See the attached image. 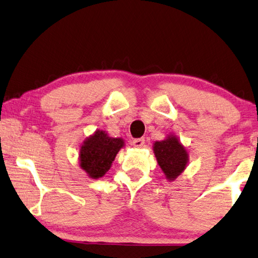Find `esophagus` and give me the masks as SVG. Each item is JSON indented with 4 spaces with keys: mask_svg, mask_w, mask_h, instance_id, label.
<instances>
[{
    "mask_svg": "<svg viewBox=\"0 0 258 258\" xmlns=\"http://www.w3.org/2000/svg\"><path fill=\"white\" fill-rule=\"evenodd\" d=\"M144 144H145V139L144 138H137V139H134V141L132 142V145L134 147H137V149L142 147Z\"/></svg>",
    "mask_w": 258,
    "mask_h": 258,
    "instance_id": "obj_1",
    "label": "esophagus"
}]
</instances>
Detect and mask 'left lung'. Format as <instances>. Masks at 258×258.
Instances as JSON below:
<instances>
[{
	"label": "left lung",
	"mask_w": 258,
	"mask_h": 258,
	"mask_svg": "<svg viewBox=\"0 0 258 258\" xmlns=\"http://www.w3.org/2000/svg\"><path fill=\"white\" fill-rule=\"evenodd\" d=\"M153 152L158 164L169 181L175 180L188 162V153L175 135H168L163 141L155 142Z\"/></svg>",
	"instance_id": "8db88e82"
}]
</instances>
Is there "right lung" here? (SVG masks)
<instances>
[{
  "mask_svg": "<svg viewBox=\"0 0 258 258\" xmlns=\"http://www.w3.org/2000/svg\"><path fill=\"white\" fill-rule=\"evenodd\" d=\"M123 146L122 138L109 137L104 130H96L80 146V167L90 178L98 179L111 169L117 152Z\"/></svg>",
  "mask_w": 258,
  "mask_h": 258,
  "instance_id": "1",
  "label": "right lung"
}]
</instances>
